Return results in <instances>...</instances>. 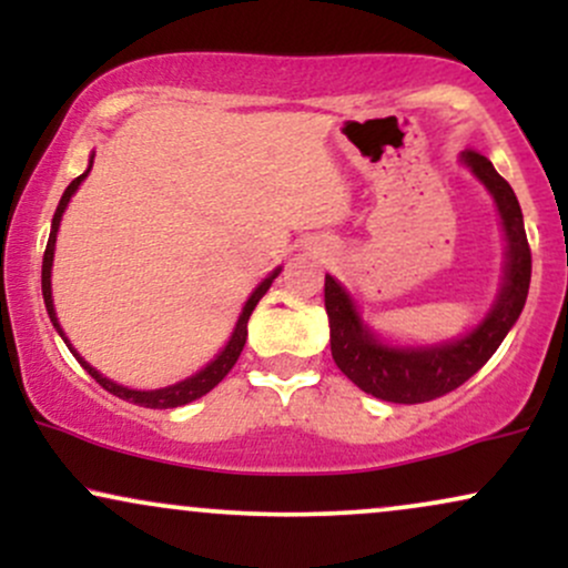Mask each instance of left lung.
Returning <instances> with one entry per match:
<instances>
[{
  "instance_id": "8db88e82",
  "label": "left lung",
  "mask_w": 568,
  "mask_h": 568,
  "mask_svg": "<svg viewBox=\"0 0 568 568\" xmlns=\"http://www.w3.org/2000/svg\"><path fill=\"white\" fill-rule=\"evenodd\" d=\"M462 162L484 181L499 207L507 237L505 283L491 312L470 334L438 344V347H389L363 325L349 293L325 275V312L331 323V355L334 363L363 389L387 403H427L462 387L486 366L501 338L524 312L531 283V247L526 240L524 213L513 186L494 171L484 154L467 149Z\"/></svg>"
}]
</instances>
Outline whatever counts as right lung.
I'll list each match as a JSON object with an SVG mask.
<instances>
[{
	"instance_id": "add662e5",
	"label": "right lung",
	"mask_w": 568,
	"mask_h": 568,
	"mask_svg": "<svg viewBox=\"0 0 568 568\" xmlns=\"http://www.w3.org/2000/svg\"><path fill=\"white\" fill-rule=\"evenodd\" d=\"M90 168H93V158H90L88 171H84L82 175H77V179L71 181V184L67 186V192H63V197H61V202H58V207H55L53 230H50L48 247H44V258H42V296H44V306H48L50 321H53L55 331H58V334H61L63 342H67V347L71 349V355H74L77 361H80V366H82L84 371H88V374L93 376V379H95L98 384H101V387L106 389V393H112V395H116V397H122V400L135 403V406H143V408H175V406H186V403L197 400V397H202L205 393H211V389L216 387V384H219L221 379H224L226 374H230L234 363H237L240 352H243L245 338H247V321H251L253 310H256V304H258V298H262L264 293L270 291L272 280H275V277L280 275V266H277L275 272H272L270 277L264 280L262 285H258L256 291L251 293V298H247L245 306H243V315H240L237 325H234L232 338H230V342H226V347L219 352L216 361L207 363V366L202 368V371H197V374H194V376H189V379L179 382V384H171V387L146 389V393H143V389H128V387H122V384L106 379V376L98 374V371H95L93 366H90V363L84 361V357L77 355V349L71 347L69 338L63 336V328H61V323H58L55 310H53V285H50V270H53V251H55V234H58V226H61V216H63V211H67L71 194H74L77 189H80V184L84 181V175L90 173Z\"/></svg>"
}]
</instances>
